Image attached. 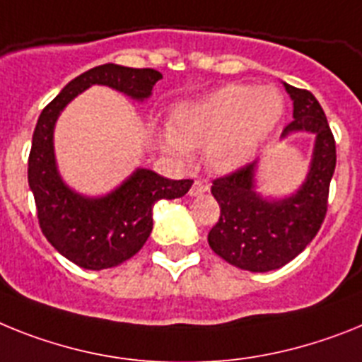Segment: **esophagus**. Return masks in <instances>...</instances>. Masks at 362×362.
<instances>
[{
  "label": "esophagus",
  "instance_id": "obj_1",
  "mask_svg": "<svg viewBox=\"0 0 362 362\" xmlns=\"http://www.w3.org/2000/svg\"><path fill=\"white\" fill-rule=\"evenodd\" d=\"M206 191H209L208 184H206V182L195 180V184H193V186H191V189H189V195L191 197H200V195H204Z\"/></svg>",
  "mask_w": 362,
  "mask_h": 362
}]
</instances>
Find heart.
Segmentation results:
<instances>
[{
  "label": "heart",
  "instance_id": "b5f03b06",
  "mask_svg": "<svg viewBox=\"0 0 362 362\" xmlns=\"http://www.w3.org/2000/svg\"><path fill=\"white\" fill-rule=\"evenodd\" d=\"M281 115L284 99L276 88L226 84L199 101L176 106L162 144L176 156L206 147L209 167L230 173L250 162Z\"/></svg>",
  "mask_w": 362,
  "mask_h": 362
}]
</instances>
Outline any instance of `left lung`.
<instances>
[{
    "label": "left lung",
    "mask_w": 362,
    "mask_h": 362,
    "mask_svg": "<svg viewBox=\"0 0 362 362\" xmlns=\"http://www.w3.org/2000/svg\"><path fill=\"white\" fill-rule=\"evenodd\" d=\"M293 101V121L281 139L296 132L315 136L305 180L287 197L261 195L257 191V160L232 175L217 178L211 195L221 217L208 233L217 256L250 272H269L287 265L308 247L326 217L327 193L335 173V139L326 114L311 92L284 83Z\"/></svg>",
    "instance_id": "left-lung-1"
}]
</instances>
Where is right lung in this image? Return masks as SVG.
<instances>
[{
	"label": "right lung",
	"instance_id": "right-lung-1",
	"mask_svg": "<svg viewBox=\"0 0 362 362\" xmlns=\"http://www.w3.org/2000/svg\"><path fill=\"white\" fill-rule=\"evenodd\" d=\"M160 78L162 73L156 69L103 64L66 84L38 117L27 171L38 223L45 239L83 269H112L138 254L153 232L154 204L184 197L193 180H169L138 167L106 195H83L60 175L54 156V124L75 97L95 84L144 103L153 95Z\"/></svg>",
	"mask_w": 362,
	"mask_h": 362
}]
</instances>
